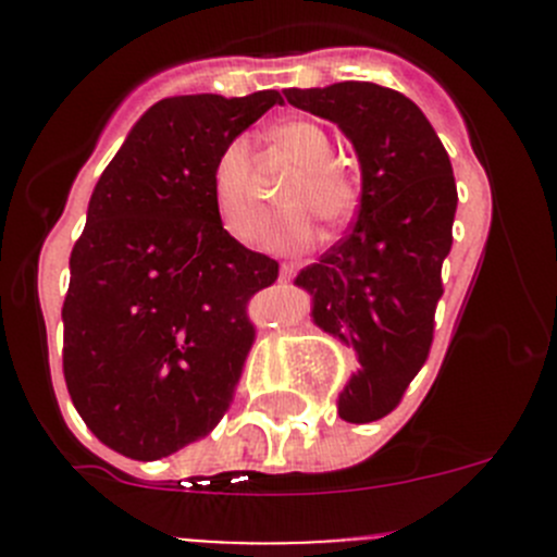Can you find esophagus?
Returning a JSON list of instances; mask_svg holds the SVG:
<instances>
[{
    "label": "esophagus",
    "mask_w": 557,
    "mask_h": 557,
    "mask_svg": "<svg viewBox=\"0 0 557 557\" xmlns=\"http://www.w3.org/2000/svg\"><path fill=\"white\" fill-rule=\"evenodd\" d=\"M294 274H296L294 263H283V267H280V280H283V283H288V280L294 277Z\"/></svg>",
    "instance_id": "esophagus-1"
}]
</instances>
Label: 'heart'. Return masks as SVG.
I'll list each match as a JSON object with an SVG mask.
<instances>
[{
  "mask_svg": "<svg viewBox=\"0 0 557 557\" xmlns=\"http://www.w3.org/2000/svg\"><path fill=\"white\" fill-rule=\"evenodd\" d=\"M274 148L294 164L280 185L277 201L285 210L274 212L258 228V245L269 250H299L312 243V215L325 226L347 221L358 205V185L339 164H334V143L323 126L294 117L269 128ZM212 205L226 234L250 239L256 228V199H252V159L245 137L228 139L218 153L210 174Z\"/></svg>",
  "mask_w": 557,
  "mask_h": 557,
  "instance_id": "heart-1",
  "label": "heart"
}]
</instances>
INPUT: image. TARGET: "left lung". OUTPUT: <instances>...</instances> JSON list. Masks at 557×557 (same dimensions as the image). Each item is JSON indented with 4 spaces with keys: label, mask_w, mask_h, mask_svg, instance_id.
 I'll list each match as a JSON object with an SVG mask.
<instances>
[{
    "label": "left lung",
    "mask_w": 557,
    "mask_h": 557,
    "mask_svg": "<svg viewBox=\"0 0 557 557\" xmlns=\"http://www.w3.org/2000/svg\"><path fill=\"white\" fill-rule=\"evenodd\" d=\"M283 94L336 123L361 164L350 234L301 269L296 285L310 290L314 323L361 361L339 393V418L372 423L398 407L434 342L458 207L450 156L420 107L393 88L345 81Z\"/></svg>",
    "instance_id": "8db88e82"
}]
</instances>
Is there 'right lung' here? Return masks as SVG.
<instances>
[{
    "label": "right lung",
    "instance_id": "right-lung-1",
    "mask_svg": "<svg viewBox=\"0 0 557 557\" xmlns=\"http://www.w3.org/2000/svg\"><path fill=\"white\" fill-rule=\"evenodd\" d=\"M280 91L170 97L107 164L72 247L64 380L99 442L159 460L221 423L256 342L247 305L280 267L215 215L210 174Z\"/></svg>",
    "mask_w": 557,
    "mask_h": 557
}]
</instances>
